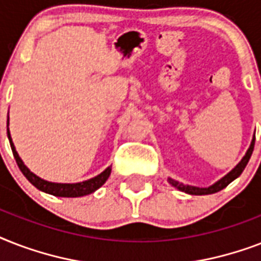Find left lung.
<instances>
[{
    "mask_svg": "<svg viewBox=\"0 0 261 261\" xmlns=\"http://www.w3.org/2000/svg\"><path fill=\"white\" fill-rule=\"evenodd\" d=\"M253 146H255V135H253V138H252V142L248 147L247 153L244 155L241 161H240L237 165H236L233 169L227 174H225L222 178H219L218 181H215L214 184H211L208 187H195V186H188V184H182V182L177 181V180H174V178H168V181L171 186H173L174 188H177L178 191H181V192H186V194L190 195H210V194H215V192H218V191L223 190L225 187L229 186L233 180L239 177L240 174L243 173V171L247 167L248 161L251 159L252 151H253Z\"/></svg>",
    "mask_w": 261,
    "mask_h": 261,
    "instance_id": "left-lung-1",
    "label": "left lung"
}]
</instances>
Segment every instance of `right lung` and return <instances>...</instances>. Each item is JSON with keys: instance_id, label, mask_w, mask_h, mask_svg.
<instances>
[{"instance_id": "add662e5", "label": "right lung", "mask_w": 261, "mask_h": 261, "mask_svg": "<svg viewBox=\"0 0 261 261\" xmlns=\"http://www.w3.org/2000/svg\"><path fill=\"white\" fill-rule=\"evenodd\" d=\"M8 139H9L10 147H12V151H13L14 159H16V163H17L20 171L22 172V174L28 178V181L38 188L39 191H43L46 194L54 195V196H59V198H80V196H85V195H89L92 192H94L96 190H98L100 187L104 184V182L108 180L111 174V167H108L106 171H102L101 173L94 176V177L89 178V180H85V181L80 182H53L47 181L44 178L39 177L34 172H31L27 165L22 163V160L20 159V155L16 151V147H14V143L12 141V137H10L9 131V114H8Z\"/></svg>"}]
</instances>
